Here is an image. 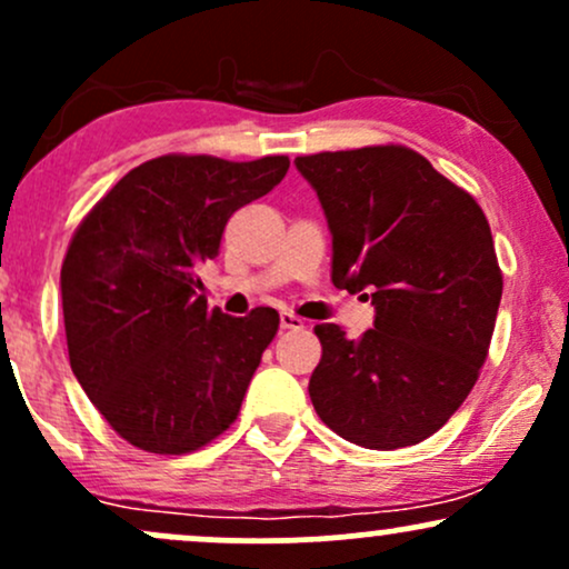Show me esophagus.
<instances>
[{"label": "esophagus", "instance_id": "esophagus-1", "mask_svg": "<svg viewBox=\"0 0 569 569\" xmlns=\"http://www.w3.org/2000/svg\"><path fill=\"white\" fill-rule=\"evenodd\" d=\"M280 329H305V321L299 316H293V312L283 310L280 312Z\"/></svg>", "mask_w": 569, "mask_h": 569}]
</instances>
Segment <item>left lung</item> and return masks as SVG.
<instances>
[{"label": "left lung", "mask_w": 569, "mask_h": 569, "mask_svg": "<svg viewBox=\"0 0 569 569\" xmlns=\"http://www.w3.org/2000/svg\"><path fill=\"white\" fill-rule=\"evenodd\" d=\"M293 166L331 230V280L369 291L375 329L318 323L310 377L318 417L367 449L426 441L479 380L502 297L485 211L401 143L321 152Z\"/></svg>", "instance_id": "8db88e82"}]
</instances>
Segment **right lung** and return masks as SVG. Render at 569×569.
<instances>
[{
    "instance_id": "1",
    "label": "right lung",
    "mask_w": 569,
    "mask_h": 569,
    "mask_svg": "<svg viewBox=\"0 0 569 569\" xmlns=\"http://www.w3.org/2000/svg\"><path fill=\"white\" fill-rule=\"evenodd\" d=\"M289 158L230 162L162 154L122 176L71 238L61 267L69 363L103 420L154 455L224 433L278 312L208 307L198 267L238 208L280 184Z\"/></svg>"
}]
</instances>
